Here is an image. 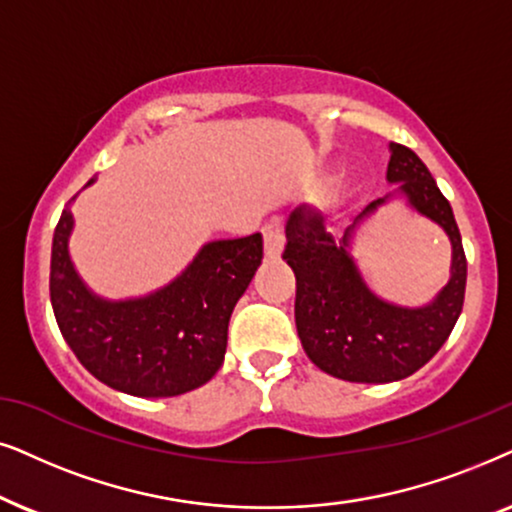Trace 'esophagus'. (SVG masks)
Masks as SVG:
<instances>
[{
  "mask_svg": "<svg viewBox=\"0 0 512 512\" xmlns=\"http://www.w3.org/2000/svg\"><path fill=\"white\" fill-rule=\"evenodd\" d=\"M262 234H264V252H267L269 260H276V257H281L283 243H285L281 224H276V222L264 224Z\"/></svg>",
  "mask_w": 512,
  "mask_h": 512,
  "instance_id": "1",
  "label": "esophagus"
}]
</instances>
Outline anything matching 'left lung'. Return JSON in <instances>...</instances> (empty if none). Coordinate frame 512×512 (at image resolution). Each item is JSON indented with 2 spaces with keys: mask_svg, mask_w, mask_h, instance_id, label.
Masks as SVG:
<instances>
[{
  "mask_svg": "<svg viewBox=\"0 0 512 512\" xmlns=\"http://www.w3.org/2000/svg\"><path fill=\"white\" fill-rule=\"evenodd\" d=\"M386 180L400 185L398 194L438 222L452 241V278L424 309H400L374 297L346 252L349 231L335 241L318 210L302 203L285 224L283 260L297 278L295 323L306 356L332 377L360 384L398 381L424 367L452 335L466 295L461 234L431 170L410 147L391 142ZM379 203L384 199L370 203L365 213Z\"/></svg>",
  "mask_w": 512,
  "mask_h": 512,
  "instance_id": "8db88e82",
  "label": "left lung"
}]
</instances>
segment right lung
<instances>
[{"label": "right lung", "instance_id": "add662e5", "mask_svg": "<svg viewBox=\"0 0 512 512\" xmlns=\"http://www.w3.org/2000/svg\"><path fill=\"white\" fill-rule=\"evenodd\" d=\"M93 182V180H91ZM72 213L53 231L51 306L79 363L117 391L170 398L215 377L231 311L262 264V236L203 245L185 274L142 299L105 302L86 290L67 252Z\"/></svg>", "mask_w": 512, "mask_h": 512}]
</instances>
